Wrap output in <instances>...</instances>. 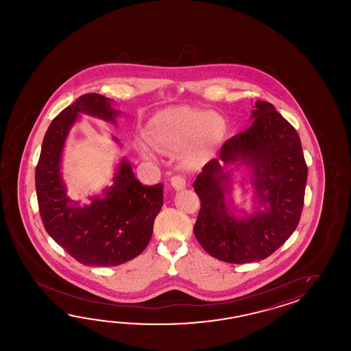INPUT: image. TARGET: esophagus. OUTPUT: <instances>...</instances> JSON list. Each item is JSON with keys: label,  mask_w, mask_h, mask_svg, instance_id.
Returning a JSON list of instances; mask_svg holds the SVG:
<instances>
[{"label": "esophagus", "mask_w": 351, "mask_h": 351, "mask_svg": "<svg viewBox=\"0 0 351 351\" xmlns=\"http://www.w3.org/2000/svg\"><path fill=\"white\" fill-rule=\"evenodd\" d=\"M171 183H172V186H174L177 191H180V189H184V188H186V178L182 177V176H174V177H172Z\"/></svg>", "instance_id": "esophagus-1"}]
</instances>
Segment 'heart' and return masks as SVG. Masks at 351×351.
Segmentation results:
<instances>
[{
  "label": "heart",
  "instance_id": "b5f03b06",
  "mask_svg": "<svg viewBox=\"0 0 351 351\" xmlns=\"http://www.w3.org/2000/svg\"><path fill=\"white\" fill-rule=\"evenodd\" d=\"M224 132V120L215 112L174 106L158 112L150 119L147 139L158 149L176 152L197 141L199 148L207 150L221 142ZM143 153L152 157L148 148H143Z\"/></svg>",
  "mask_w": 351,
  "mask_h": 351
}]
</instances>
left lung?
Listing matches in <instances>:
<instances>
[{
	"mask_svg": "<svg viewBox=\"0 0 351 351\" xmlns=\"http://www.w3.org/2000/svg\"><path fill=\"white\" fill-rule=\"evenodd\" d=\"M254 124L226 141L219 159L203 167L194 180L201 209L195 239L207 254L228 263L267 258L290 239L304 208L307 165L296 129L267 101H257ZM237 160L254 169V186L265 213L237 220L228 213L223 194L229 176L220 167Z\"/></svg>",
	"mask_w": 351,
	"mask_h": 351,
	"instance_id": "8db88e82",
	"label": "left lung"
}]
</instances>
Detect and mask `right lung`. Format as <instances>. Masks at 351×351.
Instances as JSON below:
<instances>
[{"label":"right lung","mask_w":351,"mask_h":351,"mask_svg":"<svg viewBox=\"0 0 351 351\" xmlns=\"http://www.w3.org/2000/svg\"><path fill=\"white\" fill-rule=\"evenodd\" d=\"M82 112L112 123L119 112L106 97L90 93L53 118L35 172L38 210L46 232L76 261L85 266H118L148 246L163 206V184L143 186L129 163L121 160L105 198H95L85 207L70 204L60 177V160L69 129Z\"/></svg>","instance_id":"obj_1"}]
</instances>
